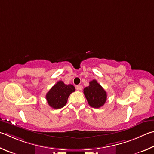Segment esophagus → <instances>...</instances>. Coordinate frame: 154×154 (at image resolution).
Segmentation results:
<instances>
[{"label": "esophagus", "instance_id": "esophagus-1", "mask_svg": "<svg viewBox=\"0 0 154 154\" xmlns=\"http://www.w3.org/2000/svg\"><path fill=\"white\" fill-rule=\"evenodd\" d=\"M76 89H77V90H79V91L82 90V89H83V86H82V85H77V87H76Z\"/></svg>", "mask_w": 154, "mask_h": 154}]
</instances>
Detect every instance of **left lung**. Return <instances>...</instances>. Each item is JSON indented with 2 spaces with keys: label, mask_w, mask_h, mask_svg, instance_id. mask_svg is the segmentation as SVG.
<instances>
[{
  "label": "left lung",
  "mask_w": 154,
  "mask_h": 154,
  "mask_svg": "<svg viewBox=\"0 0 154 154\" xmlns=\"http://www.w3.org/2000/svg\"><path fill=\"white\" fill-rule=\"evenodd\" d=\"M83 94L89 106L94 108L102 107L107 100L106 91L95 79L91 81L89 85L84 88Z\"/></svg>",
  "instance_id": "obj_1"
}]
</instances>
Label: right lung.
Returning a JSON list of instances; mask_svg holds the SVG:
<instances>
[{
  "label": "right lung",
  "mask_w": 154,
  "mask_h": 154,
  "mask_svg": "<svg viewBox=\"0 0 154 154\" xmlns=\"http://www.w3.org/2000/svg\"><path fill=\"white\" fill-rule=\"evenodd\" d=\"M75 91V87L66 85L59 81L46 94V98L48 105L54 109H59L65 106L67 102L70 94Z\"/></svg>",
  "instance_id": "add662e5"
}]
</instances>
